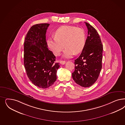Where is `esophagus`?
I'll return each mask as SVG.
<instances>
[{
	"label": "esophagus",
	"mask_w": 125,
	"mask_h": 125,
	"mask_svg": "<svg viewBox=\"0 0 125 125\" xmlns=\"http://www.w3.org/2000/svg\"><path fill=\"white\" fill-rule=\"evenodd\" d=\"M65 61H59V62L61 64L63 65L65 63Z\"/></svg>",
	"instance_id": "1"
}]
</instances>
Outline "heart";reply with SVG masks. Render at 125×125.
<instances>
[{
  "mask_svg": "<svg viewBox=\"0 0 125 125\" xmlns=\"http://www.w3.org/2000/svg\"><path fill=\"white\" fill-rule=\"evenodd\" d=\"M86 35L83 29L72 26H63L55 32V37L50 38L47 43L54 55L58 56L66 47L63 56L69 58L78 54L84 48ZM65 45H64V44Z\"/></svg>",
  "mask_w": 125,
  "mask_h": 125,
  "instance_id": "obj_1",
  "label": "heart"
}]
</instances>
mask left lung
I'll list each match as a JSON object with an SVG mask.
<instances>
[{
  "instance_id": "1",
  "label": "left lung",
  "mask_w": 125,
  "mask_h": 125,
  "mask_svg": "<svg viewBox=\"0 0 125 125\" xmlns=\"http://www.w3.org/2000/svg\"><path fill=\"white\" fill-rule=\"evenodd\" d=\"M88 36L80 56L75 60L73 80L81 86L88 87L97 81L102 65L103 46L97 30L87 22Z\"/></svg>"
}]
</instances>
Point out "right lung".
<instances>
[{
    "label": "right lung",
    "mask_w": 125,
    "mask_h": 125,
    "mask_svg": "<svg viewBox=\"0 0 125 125\" xmlns=\"http://www.w3.org/2000/svg\"><path fill=\"white\" fill-rule=\"evenodd\" d=\"M50 24L33 25L24 41V65L28 78L41 88H47L56 80L59 63H55L56 56L48 48L46 32Z\"/></svg>",
    "instance_id": "obj_1"
}]
</instances>
